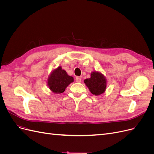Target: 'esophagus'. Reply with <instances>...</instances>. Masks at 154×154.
Returning a JSON list of instances; mask_svg holds the SVG:
<instances>
[{"mask_svg":"<svg viewBox=\"0 0 154 154\" xmlns=\"http://www.w3.org/2000/svg\"><path fill=\"white\" fill-rule=\"evenodd\" d=\"M81 80H82L81 78L78 77V76H77V77L76 78V82H81Z\"/></svg>","mask_w":154,"mask_h":154,"instance_id":"esophagus-1","label":"esophagus"}]
</instances>
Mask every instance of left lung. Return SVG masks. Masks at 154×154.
<instances>
[{
  "label": "left lung",
  "instance_id": "1",
  "mask_svg": "<svg viewBox=\"0 0 154 154\" xmlns=\"http://www.w3.org/2000/svg\"><path fill=\"white\" fill-rule=\"evenodd\" d=\"M84 83L92 94L98 96L105 91L106 79L103 74L99 72H92L91 78L85 79Z\"/></svg>",
  "mask_w": 154,
  "mask_h": 154
}]
</instances>
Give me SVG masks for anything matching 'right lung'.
<instances>
[{"mask_svg": "<svg viewBox=\"0 0 154 154\" xmlns=\"http://www.w3.org/2000/svg\"><path fill=\"white\" fill-rule=\"evenodd\" d=\"M74 82V78L69 76L67 72L59 66L51 72L48 80V85L51 91L60 94L66 90L70 83Z\"/></svg>", "mask_w": 154, "mask_h": 154, "instance_id": "obj_1", "label": "right lung"}]
</instances>
